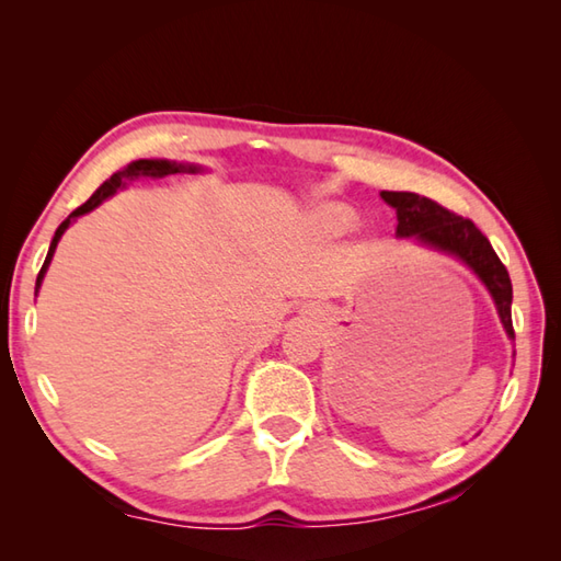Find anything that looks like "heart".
Instances as JSON below:
<instances>
[{"instance_id": "obj_1", "label": "heart", "mask_w": 561, "mask_h": 561, "mask_svg": "<svg viewBox=\"0 0 561 561\" xmlns=\"http://www.w3.org/2000/svg\"><path fill=\"white\" fill-rule=\"evenodd\" d=\"M320 224H323V229L332 236H342L352 231L356 226V214L347 207H340V205H330L323 211H320Z\"/></svg>"}]
</instances>
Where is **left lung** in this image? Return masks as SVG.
Masks as SVG:
<instances>
[{"instance_id":"obj_1","label":"left lung","mask_w":561,"mask_h":561,"mask_svg":"<svg viewBox=\"0 0 561 561\" xmlns=\"http://www.w3.org/2000/svg\"><path fill=\"white\" fill-rule=\"evenodd\" d=\"M388 205L398 214V236L414 238L416 243L428 245L440 253L462 260L482 284L490 289L496 304L499 318H502L506 335L514 340V323H511V277L504 262L494 253L492 243L470 219H462L458 214L440 207L438 202L422 197L416 193H380Z\"/></svg>"}]
</instances>
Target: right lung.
<instances>
[{
  "label": "right lung",
  "mask_w": 561,
  "mask_h": 561,
  "mask_svg": "<svg viewBox=\"0 0 561 561\" xmlns=\"http://www.w3.org/2000/svg\"><path fill=\"white\" fill-rule=\"evenodd\" d=\"M197 171H199V165H193V163H175V161H163V159H139V161L129 163L127 169L113 173L108 181H105L96 190V193H93L87 202H83L81 207H77L62 224L57 226V231L53 236V243H50V250H47V257H45L43 267L38 272V279H35V294H38L45 272H47V267H50V260L55 255V248L59 243V238H62V233L67 231V226L75 221L77 217H81V214H87L91 209H96L103 199H108L111 195L117 193V190L125 187L127 181H139V178H165V175H171V173H197Z\"/></svg>",
  "instance_id": "add662e5"
}]
</instances>
